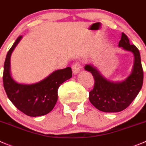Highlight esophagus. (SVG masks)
I'll use <instances>...</instances> for the list:
<instances>
[{"label":"esophagus","mask_w":146,"mask_h":146,"mask_svg":"<svg viewBox=\"0 0 146 146\" xmlns=\"http://www.w3.org/2000/svg\"><path fill=\"white\" fill-rule=\"evenodd\" d=\"M80 66L78 63H76L72 66V70H73V75H77L80 71Z\"/></svg>","instance_id":"obj_1"}]
</instances>
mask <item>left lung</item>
Returning <instances> with one entry per match:
<instances>
[{
	"mask_svg": "<svg viewBox=\"0 0 146 146\" xmlns=\"http://www.w3.org/2000/svg\"><path fill=\"white\" fill-rule=\"evenodd\" d=\"M118 47L131 52L134 56L132 71L125 80L111 81L93 65L85 66V70L91 73L95 80L93 89L89 92V100L98 110L103 112L117 113L123 111L138 96L143 83L140 52L136 46L130 44L129 39L123 33Z\"/></svg>",
	"mask_w": 146,
	"mask_h": 146,
	"instance_id": "8db88e82",
	"label": "left lung"
}]
</instances>
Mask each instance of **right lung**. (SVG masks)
<instances>
[{"instance_id": "obj_1", "label": "right lung", "mask_w": 146, "mask_h": 146, "mask_svg": "<svg viewBox=\"0 0 146 146\" xmlns=\"http://www.w3.org/2000/svg\"><path fill=\"white\" fill-rule=\"evenodd\" d=\"M19 36L7 53L3 68L4 89L8 98L17 108L31 117L41 116L50 113L58 100L60 85L72 77L71 68L53 71L43 80L32 84H22L13 78L11 57L15 48L22 39Z\"/></svg>"}]
</instances>
